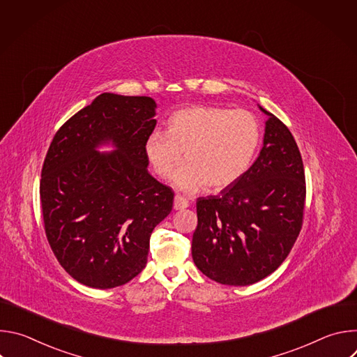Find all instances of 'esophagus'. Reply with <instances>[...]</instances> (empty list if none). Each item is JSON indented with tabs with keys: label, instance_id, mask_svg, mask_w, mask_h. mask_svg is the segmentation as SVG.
I'll use <instances>...</instances> for the list:
<instances>
[{
	"label": "esophagus",
	"instance_id": "esophagus-1",
	"mask_svg": "<svg viewBox=\"0 0 357 357\" xmlns=\"http://www.w3.org/2000/svg\"><path fill=\"white\" fill-rule=\"evenodd\" d=\"M189 206V200L181 195H176L174 199V209L175 211H182Z\"/></svg>",
	"mask_w": 357,
	"mask_h": 357
}]
</instances>
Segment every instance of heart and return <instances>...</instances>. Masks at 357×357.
Wrapping results in <instances>:
<instances>
[{
	"instance_id": "b5f03b06",
	"label": "heart",
	"mask_w": 357,
	"mask_h": 357,
	"mask_svg": "<svg viewBox=\"0 0 357 357\" xmlns=\"http://www.w3.org/2000/svg\"><path fill=\"white\" fill-rule=\"evenodd\" d=\"M261 142V124L248 110L193 106L175 112L168 132L152 131L144 144L145 157L158 176L195 193L203 188L222 190L237 182L250 168Z\"/></svg>"
}]
</instances>
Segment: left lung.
I'll return each instance as SVG.
<instances>
[{"label": "left lung", "instance_id": "obj_1", "mask_svg": "<svg viewBox=\"0 0 357 357\" xmlns=\"http://www.w3.org/2000/svg\"><path fill=\"white\" fill-rule=\"evenodd\" d=\"M267 116L259 158L219 196L199 197L192 259L211 280L244 287L274 273L302 229L305 171L288 127Z\"/></svg>", "mask_w": 357, "mask_h": 357}]
</instances>
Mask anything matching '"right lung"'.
<instances>
[{
    "label": "right lung",
    "instance_id": "1",
    "mask_svg": "<svg viewBox=\"0 0 357 357\" xmlns=\"http://www.w3.org/2000/svg\"><path fill=\"white\" fill-rule=\"evenodd\" d=\"M155 107L146 96L103 93L49 145L39 183L45 233L59 264L83 285L107 289L137 277L152 230L172 211V188L146 169ZM107 140L118 149L100 155L95 148Z\"/></svg>",
    "mask_w": 357,
    "mask_h": 357
}]
</instances>
